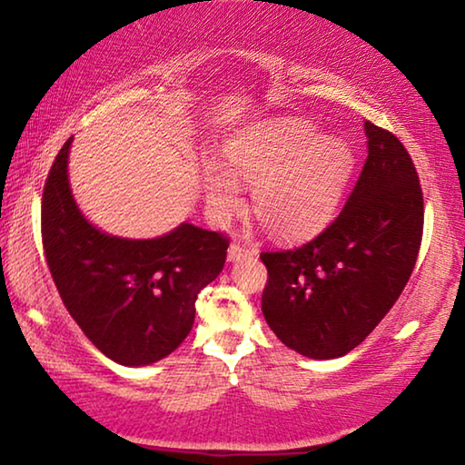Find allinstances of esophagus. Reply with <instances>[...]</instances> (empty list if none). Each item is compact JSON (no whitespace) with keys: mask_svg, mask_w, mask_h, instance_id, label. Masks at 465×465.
<instances>
[{"mask_svg":"<svg viewBox=\"0 0 465 465\" xmlns=\"http://www.w3.org/2000/svg\"><path fill=\"white\" fill-rule=\"evenodd\" d=\"M248 254H250V250L246 246H242L240 242H233L230 250H227V258H230V261H238V258L248 256Z\"/></svg>","mask_w":465,"mask_h":465,"instance_id":"34e87169","label":"esophagus"}]
</instances>
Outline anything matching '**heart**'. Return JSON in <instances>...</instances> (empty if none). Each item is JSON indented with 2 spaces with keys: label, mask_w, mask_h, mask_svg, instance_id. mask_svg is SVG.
Segmentation results:
<instances>
[{
  "label": "heart",
  "mask_w": 465,
  "mask_h": 465,
  "mask_svg": "<svg viewBox=\"0 0 465 465\" xmlns=\"http://www.w3.org/2000/svg\"><path fill=\"white\" fill-rule=\"evenodd\" d=\"M227 170L204 168L203 191L217 219L242 207L243 183L252 186V209L266 230L302 235L332 211L352 170L344 139L318 135L303 121H271L240 135L225 152Z\"/></svg>",
  "instance_id": "1"
}]
</instances>
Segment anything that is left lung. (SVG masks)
Returning a JSON list of instances; mask_svg holds the SVG:
<instances>
[{"mask_svg":"<svg viewBox=\"0 0 465 465\" xmlns=\"http://www.w3.org/2000/svg\"><path fill=\"white\" fill-rule=\"evenodd\" d=\"M367 160L341 213L308 243L261 252L262 313L279 341L310 359L351 352L398 302L419 258V174L393 133L365 121Z\"/></svg>","mask_w":465,"mask_h":465,"instance_id":"1","label":"left lung"}]
</instances>
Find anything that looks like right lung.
I'll return each instance as SVG.
<instances>
[{
    "instance_id": "obj_1",
    "label": "right lung",
    "mask_w": 465,
    "mask_h": 465,
    "mask_svg": "<svg viewBox=\"0 0 465 465\" xmlns=\"http://www.w3.org/2000/svg\"><path fill=\"white\" fill-rule=\"evenodd\" d=\"M72 137L54 157L41 207L43 250L69 316L114 363L139 367L176 351L194 302L222 272L230 240L183 223L155 240H124L85 222L69 191Z\"/></svg>"
}]
</instances>
